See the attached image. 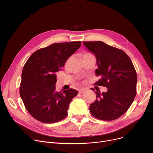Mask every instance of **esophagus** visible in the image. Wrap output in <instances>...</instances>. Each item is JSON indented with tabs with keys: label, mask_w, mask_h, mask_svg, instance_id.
I'll return each instance as SVG.
<instances>
[{
	"label": "esophagus",
	"mask_w": 153,
	"mask_h": 153,
	"mask_svg": "<svg viewBox=\"0 0 153 153\" xmlns=\"http://www.w3.org/2000/svg\"><path fill=\"white\" fill-rule=\"evenodd\" d=\"M84 92H85V89H81V90L79 91V93L80 94H83Z\"/></svg>",
	"instance_id": "34e87169"
}]
</instances>
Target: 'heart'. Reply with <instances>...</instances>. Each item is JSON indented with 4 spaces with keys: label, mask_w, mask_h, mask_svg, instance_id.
Here are the masks:
<instances>
[{
    "label": "heart",
    "mask_w": 153,
    "mask_h": 153,
    "mask_svg": "<svg viewBox=\"0 0 153 153\" xmlns=\"http://www.w3.org/2000/svg\"><path fill=\"white\" fill-rule=\"evenodd\" d=\"M87 54H88V53H87Z\"/></svg>",
    "instance_id": "obj_1"
}]
</instances>
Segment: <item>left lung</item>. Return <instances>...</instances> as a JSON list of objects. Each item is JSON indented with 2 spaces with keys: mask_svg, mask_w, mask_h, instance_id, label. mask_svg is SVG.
Here are the masks:
<instances>
[{
  "mask_svg": "<svg viewBox=\"0 0 153 153\" xmlns=\"http://www.w3.org/2000/svg\"><path fill=\"white\" fill-rule=\"evenodd\" d=\"M97 59L95 74L100 79L95 85L106 87L108 91L100 94L95 91V101L90 107L96 118L111 121L123 115L130 108L136 94L137 75L130 58L123 51L100 41L84 42Z\"/></svg>",
  "mask_w": 153,
  "mask_h": 153,
  "instance_id": "left-lung-1",
  "label": "left lung"
}]
</instances>
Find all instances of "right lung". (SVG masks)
<instances>
[{
  "label": "right lung",
  "instance_id": "add662e5",
  "mask_svg": "<svg viewBox=\"0 0 153 153\" xmlns=\"http://www.w3.org/2000/svg\"><path fill=\"white\" fill-rule=\"evenodd\" d=\"M81 45V42L53 43L32 54L24 65L20 95L29 114L38 121L54 123L68 115L78 94L73 89L56 91V73Z\"/></svg>",
  "mask_w": 153,
  "mask_h": 153
}]
</instances>
